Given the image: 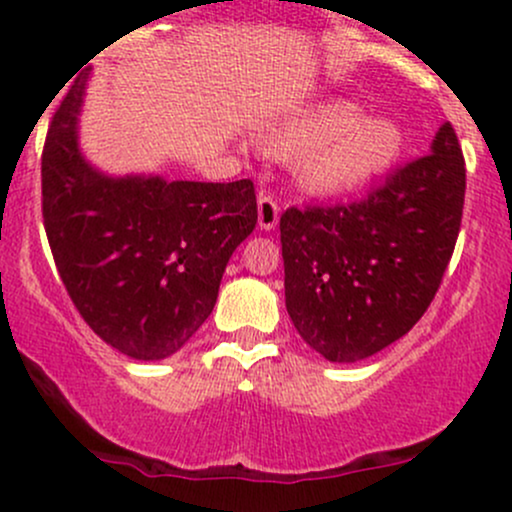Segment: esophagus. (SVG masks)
Returning <instances> with one entry per match:
<instances>
[{
	"instance_id": "obj_1",
	"label": "esophagus",
	"mask_w": 512,
	"mask_h": 512,
	"mask_svg": "<svg viewBox=\"0 0 512 512\" xmlns=\"http://www.w3.org/2000/svg\"><path fill=\"white\" fill-rule=\"evenodd\" d=\"M279 214H281V207L279 202H276V197L269 195V192H260V199H257L260 228H264V231H272V228H276V223H279Z\"/></svg>"
}]
</instances>
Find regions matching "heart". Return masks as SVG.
<instances>
[{
  "instance_id": "1",
  "label": "heart",
  "mask_w": 512,
  "mask_h": 512,
  "mask_svg": "<svg viewBox=\"0 0 512 512\" xmlns=\"http://www.w3.org/2000/svg\"><path fill=\"white\" fill-rule=\"evenodd\" d=\"M281 156H298L305 187L339 195L368 185L397 163L404 132L392 117L361 115L356 103H322L274 139Z\"/></svg>"
}]
</instances>
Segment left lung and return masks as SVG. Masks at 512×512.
<instances>
[{
	"label": "left lung",
	"mask_w": 512,
	"mask_h": 512,
	"mask_svg": "<svg viewBox=\"0 0 512 512\" xmlns=\"http://www.w3.org/2000/svg\"><path fill=\"white\" fill-rule=\"evenodd\" d=\"M464 187L462 146L445 122L431 154L358 202L281 214L286 310L317 354L361 361L421 320L455 250Z\"/></svg>",
	"instance_id": "obj_1"
}]
</instances>
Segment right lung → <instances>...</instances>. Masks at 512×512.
I'll use <instances>...</instances> for the list:
<instances>
[{
    "mask_svg": "<svg viewBox=\"0 0 512 512\" xmlns=\"http://www.w3.org/2000/svg\"><path fill=\"white\" fill-rule=\"evenodd\" d=\"M86 76L64 93L45 137V233L86 325L122 354L156 361L214 310L228 257L257 223L255 185L96 173L76 146Z\"/></svg>",
    "mask_w": 512,
    "mask_h": 512,
    "instance_id": "add662e5",
    "label": "right lung"
}]
</instances>
